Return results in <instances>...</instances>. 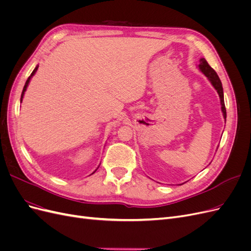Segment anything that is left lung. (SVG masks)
<instances>
[{
    "instance_id": "left-lung-1",
    "label": "left lung",
    "mask_w": 251,
    "mask_h": 251,
    "mask_svg": "<svg viewBox=\"0 0 251 251\" xmlns=\"http://www.w3.org/2000/svg\"><path fill=\"white\" fill-rule=\"evenodd\" d=\"M199 69L201 72L206 76L209 81L211 82V85L214 86V88L217 90V92L220 96V100H221V109L223 112V116L226 119V108H225V103H224V94H223V88H222V82L220 80L217 72L212 69V68L208 65L205 58L200 59V65H199Z\"/></svg>"
}]
</instances>
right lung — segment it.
Returning a JSON list of instances; mask_svg holds the SVG:
<instances>
[{
    "label": "right lung",
    "instance_id": "right-lung-1",
    "mask_svg": "<svg viewBox=\"0 0 251 251\" xmlns=\"http://www.w3.org/2000/svg\"><path fill=\"white\" fill-rule=\"evenodd\" d=\"M37 68H39V66H36L35 67V69L32 71V73H31V75H30V76L28 77V79L26 80V83H25V86H24V89H23V92H22V95H21V102H22V100H23V96H24V93H25V91H26V89H27V87H28V83H29V81H30V79H31V77L33 76L34 75V73L36 72V70H37ZM96 172V171H95ZM94 172V173H95Z\"/></svg>",
    "mask_w": 251,
    "mask_h": 251
}]
</instances>
